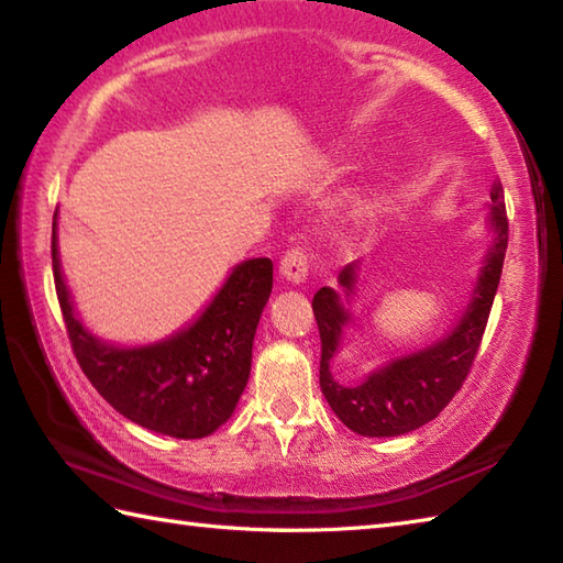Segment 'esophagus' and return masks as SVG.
I'll return each instance as SVG.
<instances>
[{
	"mask_svg": "<svg viewBox=\"0 0 563 563\" xmlns=\"http://www.w3.org/2000/svg\"><path fill=\"white\" fill-rule=\"evenodd\" d=\"M280 275L283 280H288L292 285H302L309 275V261L302 249H290L288 254L280 261Z\"/></svg>",
	"mask_w": 563,
	"mask_h": 563,
	"instance_id": "34e87169",
	"label": "esophagus"
}]
</instances>
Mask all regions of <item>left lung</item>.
I'll return each mask as SVG.
<instances>
[{
  "label": "left lung",
  "instance_id": "1",
  "mask_svg": "<svg viewBox=\"0 0 563 563\" xmlns=\"http://www.w3.org/2000/svg\"><path fill=\"white\" fill-rule=\"evenodd\" d=\"M484 227L492 234V244L484 251L470 302L452 329L423 349L389 357L387 363L369 369L357 385H343L333 377V361L341 353L345 333L355 324L351 302L361 292L363 263L353 261L339 273L341 292L321 288L314 295L312 309L321 336V394L327 397L331 411L353 433L365 438L411 433V430L433 421L470 375L488 312H492L508 249V220L500 184L492 190Z\"/></svg>",
  "mask_w": 563,
  "mask_h": 563
}]
</instances>
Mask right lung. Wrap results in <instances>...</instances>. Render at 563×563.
I'll return each instance as SVG.
<instances>
[{
  "label": "right lung",
  "instance_id": "1",
  "mask_svg": "<svg viewBox=\"0 0 563 563\" xmlns=\"http://www.w3.org/2000/svg\"><path fill=\"white\" fill-rule=\"evenodd\" d=\"M53 273L77 363L118 413L178 440L208 438L230 421L249 382L256 327L271 297V258L236 263L194 321L142 345L109 343L84 327L59 263L57 210Z\"/></svg>",
  "mask_w": 563,
  "mask_h": 563
}]
</instances>
